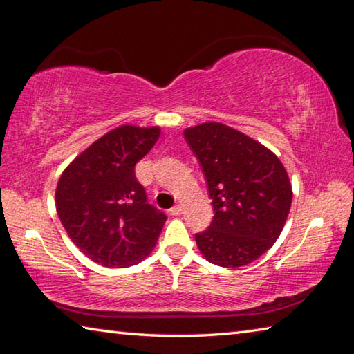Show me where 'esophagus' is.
Masks as SVG:
<instances>
[{"label":"esophagus","instance_id":"esophagus-1","mask_svg":"<svg viewBox=\"0 0 354 354\" xmlns=\"http://www.w3.org/2000/svg\"><path fill=\"white\" fill-rule=\"evenodd\" d=\"M183 212V207H181V205H176V206H173V207H170V214L171 216H179Z\"/></svg>","mask_w":354,"mask_h":354}]
</instances>
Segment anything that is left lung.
<instances>
[{"instance_id": "obj_1", "label": "left lung", "mask_w": 354, "mask_h": 354, "mask_svg": "<svg viewBox=\"0 0 354 354\" xmlns=\"http://www.w3.org/2000/svg\"><path fill=\"white\" fill-rule=\"evenodd\" d=\"M212 200L211 225L195 234L201 254L222 268L245 266L272 248L287 221L291 184L261 143L221 122L184 131Z\"/></svg>"}]
</instances>
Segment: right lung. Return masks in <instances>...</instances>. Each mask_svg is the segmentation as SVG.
<instances>
[{"label":"right lung","instance_id":"right-lung-1","mask_svg":"<svg viewBox=\"0 0 354 354\" xmlns=\"http://www.w3.org/2000/svg\"><path fill=\"white\" fill-rule=\"evenodd\" d=\"M160 136L159 127H116L66 168L56 187V211L78 249L106 268L142 261L167 221L148 203L136 164Z\"/></svg>","mask_w":354,"mask_h":354}]
</instances>
